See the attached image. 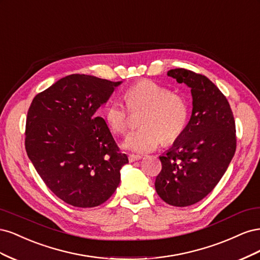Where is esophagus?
<instances>
[{
  "instance_id": "obj_1",
  "label": "esophagus",
  "mask_w": 260,
  "mask_h": 260,
  "mask_svg": "<svg viewBox=\"0 0 260 260\" xmlns=\"http://www.w3.org/2000/svg\"><path fill=\"white\" fill-rule=\"evenodd\" d=\"M141 158H142V156H140V155H135V154H130V155H129V161H130V162L140 160Z\"/></svg>"
}]
</instances>
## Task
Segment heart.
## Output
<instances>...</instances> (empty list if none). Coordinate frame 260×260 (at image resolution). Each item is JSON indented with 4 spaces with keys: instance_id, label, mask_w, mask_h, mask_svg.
<instances>
[{
    "instance_id": "1",
    "label": "heart",
    "mask_w": 260,
    "mask_h": 260,
    "mask_svg": "<svg viewBox=\"0 0 260 260\" xmlns=\"http://www.w3.org/2000/svg\"><path fill=\"white\" fill-rule=\"evenodd\" d=\"M128 108L120 100L112 99L105 108V120L112 132L123 135L130 124L132 114L144 113L139 131L125 137L122 147L129 152H153L164 141L171 144L184 132L188 121V103L184 95L172 92L152 80H141L124 92Z\"/></svg>"
}]
</instances>
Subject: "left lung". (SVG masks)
Segmentation results:
<instances>
[{
  "instance_id": "8db88e82",
  "label": "left lung",
  "mask_w": 260,
  "mask_h": 260,
  "mask_svg": "<svg viewBox=\"0 0 260 260\" xmlns=\"http://www.w3.org/2000/svg\"><path fill=\"white\" fill-rule=\"evenodd\" d=\"M167 75L191 89L193 109L182 136L159 156L155 188L169 205L185 207L214 190L229 167L237 148L235 122L229 102L207 77L183 68Z\"/></svg>"
}]
</instances>
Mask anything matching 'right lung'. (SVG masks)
<instances>
[{
  "mask_svg": "<svg viewBox=\"0 0 260 260\" xmlns=\"http://www.w3.org/2000/svg\"><path fill=\"white\" fill-rule=\"evenodd\" d=\"M121 81L69 75L37 94L26 121V151L50 190L75 207L106 202L129 162L95 115Z\"/></svg>",
  "mask_w": 260,
  "mask_h": 260,
  "instance_id": "obj_1",
  "label": "right lung"
}]
</instances>
